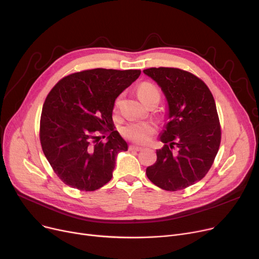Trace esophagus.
I'll return each instance as SVG.
<instances>
[{
    "label": "esophagus",
    "instance_id": "esophagus-1",
    "mask_svg": "<svg viewBox=\"0 0 259 259\" xmlns=\"http://www.w3.org/2000/svg\"><path fill=\"white\" fill-rule=\"evenodd\" d=\"M129 149L131 151H141L142 150V147H139V146H134V145H131L130 147H129Z\"/></svg>",
    "mask_w": 259,
    "mask_h": 259
}]
</instances>
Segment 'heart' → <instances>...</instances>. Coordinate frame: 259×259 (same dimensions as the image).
Returning <instances> with one entry per match:
<instances>
[{
	"instance_id": "1",
	"label": "heart",
	"mask_w": 259,
	"mask_h": 259,
	"mask_svg": "<svg viewBox=\"0 0 259 259\" xmlns=\"http://www.w3.org/2000/svg\"><path fill=\"white\" fill-rule=\"evenodd\" d=\"M138 94L141 101L150 97L152 94H159L157 88L151 83H143L138 90ZM155 132V127L148 121H134L126 125L120 129L122 137L134 143H145L150 139Z\"/></svg>"
}]
</instances>
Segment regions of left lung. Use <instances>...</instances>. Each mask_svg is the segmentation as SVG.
Masks as SVG:
<instances>
[{
  "mask_svg": "<svg viewBox=\"0 0 259 259\" xmlns=\"http://www.w3.org/2000/svg\"><path fill=\"white\" fill-rule=\"evenodd\" d=\"M160 87L168 122L159 134L164 147L146 174L155 186L178 191L199 182L210 170L221 145V125L213 95L192 73L178 68L143 71Z\"/></svg>",
  "mask_w": 259,
  "mask_h": 259,
  "instance_id": "left-lung-1",
  "label": "left lung"
}]
</instances>
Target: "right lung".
Wrapping results in <instances>:
<instances>
[{
    "label": "right lung",
    "instance_id": "right-lung-1",
    "mask_svg": "<svg viewBox=\"0 0 259 259\" xmlns=\"http://www.w3.org/2000/svg\"><path fill=\"white\" fill-rule=\"evenodd\" d=\"M141 70H85L61 79L47 95L39 124L43 152L59 178L71 188L94 191L112 179L116 155L128 150L113 129L118 95ZM112 130L106 143L98 133Z\"/></svg>",
    "mask_w": 259,
    "mask_h": 259
}]
</instances>
